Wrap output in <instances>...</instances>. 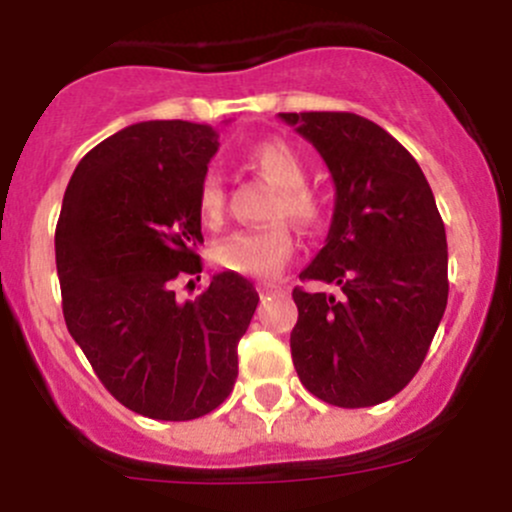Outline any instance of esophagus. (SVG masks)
<instances>
[{
    "instance_id": "1",
    "label": "esophagus",
    "mask_w": 512,
    "mask_h": 512,
    "mask_svg": "<svg viewBox=\"0 0 512 512\" xmlns=\"http://www.w3.org/2000/svg\"><path fill=\"white\" fill-rule=\"evenodd\" d=\"M280 285H275V282H260L257 285V292H260V297H270V294H277L280 292Z\"/></svg>"
}]
</instances>
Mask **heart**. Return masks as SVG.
Wrapping results in <instances>:
<instances>
[{"mask_svg": "<svg viewBox=\"0 0 512 512\" xmlns=\"http://www.w3.org/2000/svg\"><path fill=\"white\" fill-rule=\"evenodd\" d=\"M247 160L257 170L275 180L282 188L277 198L275 218L297 220V223H312L319 213L317 198L307 188V165L302 156L289 146L287 141L272 138L262 141L247 151ZM198 215L203 225L220 227L225 220L227 195L223 175L218 170H208L198 185ZM294 237L285 223H275L267 227H250V230H237L230 237L220 240L213 247L215 265L223 270L237 272V275L255 277V280H270L280 275L282 267L292 257Z\"/></svg>", "mask_w": 512, "mask_h": 512, "instance_id": "b5f03b06", "label": "heart"}]
</instances>
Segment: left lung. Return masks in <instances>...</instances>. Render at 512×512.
<instances>
[{"instance_id": "1", "label": "left lung", "mask_w": 512, "mask_h": 512, "mask_svg": "<svg viewBox=\"0 0 512 512\" xmlns=\"http://www.w3.org/2000/svg\"><path fill=\"white\" fill-rule=\"evenodd\" d=\"M280 118L317 148L337 188L327 242L299 280L342 294L294 287V369L327 404L376 406L414 379L446 312V227L414 156L374 121L342 111Z\"/></svg>"}]
</instances>
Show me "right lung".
Instances as JSON below:
<instances>
[{
    "mask_svg": "<svg viewBox=\"0 0 512 512\" xmlns=\"http://www.w3.org/2000/svg\"><path fill=\"white\" fill-rule=\"evenodd\" d=\"M218 146L203 123H133L81 158L56 225L69 334L126 409L158 421L200 418L230 396L260 302L237 272L188 302L170 289L203 272L195 200Z\"/></svg>",
    "mask_w": 512,
    "mask_h": 512,
    "instance_id": "obj_1",
    "label": "right lung"
}]
</instances>
